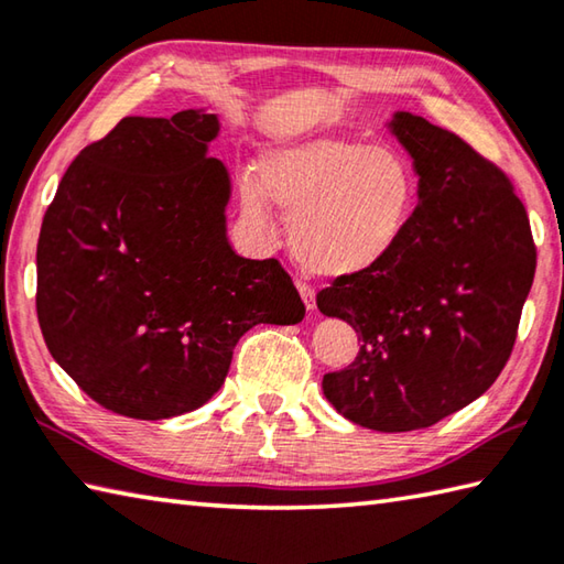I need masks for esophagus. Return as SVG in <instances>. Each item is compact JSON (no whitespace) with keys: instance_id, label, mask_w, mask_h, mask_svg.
Returning a JSON list of instances; mask_svg holds the SVG:
<instances>
[{"instance_id":"1","label":"esophagus","mask_w":564,"mask_h":564,"mask_svg":"<svg viewBox=\"0 0 564 564\" xmlns=\"http://www.w3.org/2000/svg\"><path fill=\"white\" fill-rule=\"evenodd\" d=\"M299 293H301V299L305 303V308L313 311L315 308V291L311 289V285L308 283H299Z\"/></svg>"}]
</instances>
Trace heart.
Here are the masks:
<instances>
[{"label": "heart", "instance_id": "obj_1", "mask_svg": "<svg viewBox=\"0 0 564 564\" xmlns=\"http://www.w3.org/2000/svg\"><path fill=\"white\" fill-rule=\"evenodd\" d=\"M237 197L241 221L259 239L273 234L271 200L289 212L295 261L340 281L394 251L416 207V177L394 148L313 132L265 148L259 175H239Z\"/></svg>", "mask_w": 564, "mask_h": 564}]
</instances>
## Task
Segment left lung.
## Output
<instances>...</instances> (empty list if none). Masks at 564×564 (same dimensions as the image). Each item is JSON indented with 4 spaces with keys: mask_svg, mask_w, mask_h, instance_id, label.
I'll list each match as a JSON object with an SVG mask.
<instances>
[{
    "mask_svg": "<svg viewBox=\"0 0 564 564\" xmlns=\"http://www.w3.org/2000/svg\"><path fill=\"white\" fill-rule=\"evenodd\" d=\"M384 126L412 158L419 202L380 265L317 293V311L362 340L352 365L323 377V392L355 424L412 432L496 382L535 275V243L508 177L458 135L409 110Z\"/></svg>",
    "mask_w": 564,
    "mask_h": 564,
    "instance_id": "obj_1",
    "label": "left lung"
}]
</instances>
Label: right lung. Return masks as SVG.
Returning a JSON list of instances; mask_svg holds the SVG:
<instances>
[{"label":"right lung","instance_id":"obj_1","mask_svg":"<svg viewBox=\"0 0 564 564\" xmlns=\"http://www.w3.org/2000/svg\"><path fill=\"white\" fill-rule=\"evenodd\" d=\"M207 108L122 118L78 152L41 221L36 313L46 347L100 406L167 419L209 402L239 337L305 305L275 259L234 251L231 175Z\"/></svg>","mask_w":564,"mask_h":564}]
</instances>
